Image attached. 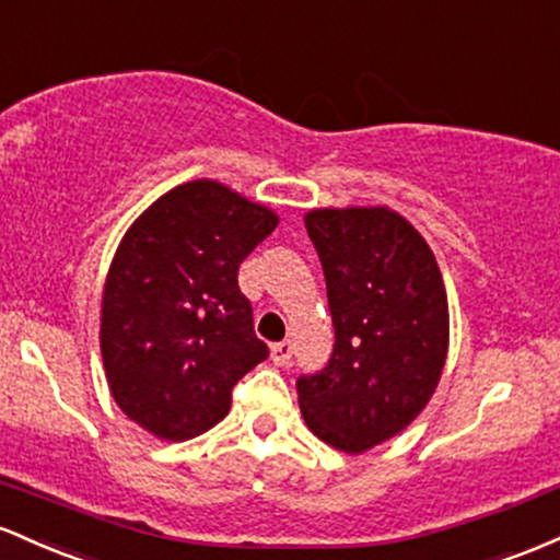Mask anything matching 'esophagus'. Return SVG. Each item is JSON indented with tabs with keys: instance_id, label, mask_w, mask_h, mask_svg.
I'll return each instance as SVG.
<instances>
[{
	"instance_id": "1",
	"label": "esophagus",
	"mask_w": 560,
	"mask_h": 560,
	"mask_svg": "<svg viewBox=\"0 0 560 560\" xmlns=\"http://www.w3.org/2000/svg\"><path fill=\"white\" fill-rule=\"evenodd\" d=\"M291 354H293V343L291 341H280V343H275L272 347V362L275 364H288L291 362Z\"/></svg>"
}]
</instances>
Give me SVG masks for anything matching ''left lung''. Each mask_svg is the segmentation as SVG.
Segmentation results:
<instances>
[{
  "instance_id": "left-lung-1",
  "label": "left lung",
  "mask_w": 560,
  "mask_h": 560,
  "mask_svg": "<svg viewBox=\"0 0 560 560\" xmlns=\"http://www.w3.org/2000/svg\"><path fill=\"white\" fill-rule=\"evenodd\" d=\"M336 343L301 375L299 407L330 447L362 455L416 420L436 392L450 349V306L429 243L388 206L312 209Z\"/></svg>"
}]
</instances>
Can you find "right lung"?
<instances>
[{
	"mask_svg": "<svg viewBox=\"0 0 560 560\" xmlns=\"http://www.w3.org/2000/svg\"><path fill=\"white\" fill-rule=\"evenodd\" d=\"M278 222L213 179L177 185L131 222L105 278L100 351L113 399L140 429L163 442L200 436L267 360L237 267Z\"/></svg>",
	"mask_w": 560,
	"mask_h": 560,
	"instance_id": "add662e5",
	"label": "right lung"
}]
</instances>
